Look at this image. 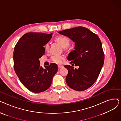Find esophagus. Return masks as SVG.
I'll use <instances>...</instances> for the list:
<instances>
[{
    "label": "esophagus",
    "instance_id": "obj_1",
    "mask_svg": "<svg viewBox=\"0 0 121 121\" xmlns=\"http://www.w3.org/2000/svg\"><path fill=\"white\" fill-rule=\"evenodd\" d=\"M63 66H60V65H58V68H59V69H61V68H63Z\"/></svg>",
    "mask_w": 121,
    "mask_h": 121
}]
</instances>
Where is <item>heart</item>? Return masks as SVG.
I'll list each match as a JSON object with an SVG mask.
<instances>
[{
    "label": "heart",
    "mask_w": 121,
    "mask_h": 121,
    "mask_svg": "<svg viewBox=\"0 0 121 121\" xmlns=\"http://www.w3.org/2000/svg\"><path fill=\"white\" fill-rule=\"evenodd\" d=\"M56 41L59 43L62 47L65 48L67 49L70 45L71 41L69 38L65 36H58L55 38ZM44 49L46 51H48L49 49V44L48 43H47L44 45ZM65 57L62 55H54L52 57L51 60L52 61L57 64H60L62 63V60L64 59Z\"/></svg>",
    "instance_id": "obj_1"
}]
</instances>
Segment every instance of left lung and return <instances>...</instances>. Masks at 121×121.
Masks as SVG:
<instances>
[{"mask_svg":"<svg viewBox=\"0 0 121 121\" xmlns=\"http://www.w3.org/2000/svg\"><path fill=\"white\" fill-rule=\"evenodd\" d=\"M58 32L75 43V50L69 53L68 59L72 61L70 64L79 66L78 69L68 65L64 66L68 71L66 83L74 90L84 91L96 82L104 65V54L101 42L96 34L84 27Z\"/></svg>","mask_w":121,"mask_h":121,"instance_id":"obj_1","label":"left lung"}]
</instances>
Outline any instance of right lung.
Wrapping results in <instances>:
<instances>
[{
	"mask_svg": "<svg viewBox=\"0 0 121 121\" xmlns=\"http://www.w3.org/2000/svg\"><path fill=\"white\" fill-rule=\"evenodd\" d=\"M52 35L28 32L20 38L15 47V71L22 83L34 93H40L48 89L58 70L57 65L53 63L43 69L39 60L45 54L43 46L51 39Z\"/></svg>",
	"mask_w": 121,
	"mask_h": 121,
	"instance_id": "add662e5",
	"label": "right lung"
}]
</instances>
